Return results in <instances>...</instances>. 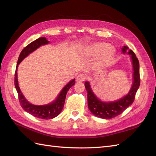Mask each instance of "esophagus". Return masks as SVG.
<instances>
[{"label": "esophagus", "instance_id": "obj_1", "mask_svg": "<svg viewBox=\"0 0 156 156\" xmlns=\"http://www.w3.org/2000/svg\"><path fill=\"white\" fill-rule=\"evenodd\" d=\"M85 79H86L85 75H84L83 73H80L77 75L76 77V81L78 82H81V81H84Z\"/></svg>", "mask_w": 156, "mask_h": 156}]
</instances>
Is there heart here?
I'll return each instance as SVG.
<instances>
[{"instance_id": "b5f03b06", "label": "heart", "mask_w": 156, "mask_h": 156, "mask_svg": "<svg viewBox=\"0 0 156 156\" xmlns=\"http://www.w3.org/2000/svg\"><path fill=\"white\" fill-rule=\"evenodd\" d=\"M90 51L93 53H101L100 63L107 66L110 64L115 56V50L114 48L107 43H98L90 48Z\"/></svg>"}]
</instances>
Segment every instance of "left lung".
Instances as JSON below:
<instances>
[{
  "mask_svg": "<svg viewBox=\"0 0 156 156\" xmlns=\"http://www.w3.org/2000/svg\"><path fill=\"white\" fill-rule=\"evenodd\" d=\"M122 53L131 55L133 67V83L129 93L120 100L112 102H103L94 95L88 82H85L84 86L87 91L88 106L94 115L103 119H111L120 115L133 103L136 91L140 86V79L139 73V62L138 58L132 50L127 46L122 48Z\"/></svg>",
  "mask_w": 156,
  "mask_h": 156,
  "instance_id": "left-lung-1",
  "label": "left lung"
}]
</instances>
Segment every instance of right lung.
<instances>
[{
    "mask_svg": "<svg viewBox=\"0 0 156 156\" xmlns=\"http://www.w3.org/2000/svg\"><path fill=\"white\" fill-rule=\"evenodd\" d=\"M49 42V41L48 40H47L45 37H40V38L31 42L30 44L26 46L25 48L22 50L20 55V56H19L18 61L17 63V66L15 72V80H14L15 87L18 94L19 101H20V103L22 108L25 111L29 112L31 115L34 116L36 118H38V119H41L44 120H49L53 119V118L57 116L61 112V111H62L64 105L66 94L69 90V89L72 86H73L75 83V79L72 80L68 84L65 86V87L62 90V91L60 93L58 98H56V100L54 102L50 103V104L45 105H35L31 104V103H30L27 100H26V99L22 94L20 90V88L18 85L17 69L18 65L20 64V63L27 55H29L32 51H34L37 48H38L40 46L42 45L48 44Z\"/></svg>",
    "mask_w": 156,
    "mask_h": 156,
    "instance_id": "obj_1",
    "label": "right lung"
}]
</instances>
